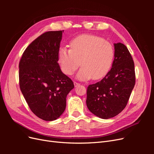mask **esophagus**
<instances>
[{
  "label": "esophagus",
  "mask_w": 154,
  "mask_h": 154,
  "mask_svg": "<svg viewBox=\"0 0 154 154\" xmlns=\"http://www.w3.org/2000/svg\"><path fill=\"white\" fill-rule=\"evenodd\" d=\"M74 86H75V87H77L78 85H80V83H78L76 82H74Z\"/></svg>",
  "instance_id": "esophagus-1"
}]
</instances>
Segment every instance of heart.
<instances>
[{
	"instance_id": "obj_1",
	"label": "heart",
	"mask_w": 154,
	"mask_h": 154,
	"mask_svg": "<svg viewBox=\"0 0 154 154\" xmlns=\"http://www.w3.org/2000/svg\"><path fill=\"white\" fill-rule=\"evenodd\" d=\"M114 50L112 44L101 37L82 35L70 42V49L60 48L58 60L62 71L72 75L80 66L78 73L81 80H99L109 72L112 64Z\"/></svg>"
}]
</instances>
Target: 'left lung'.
<instances>
[{
	"label": "left lung",
	"mask_w": 154,
	"mask_h": 154,
	"mask_svg": "<svg viewBox=\"0 0 154 154\" xmlns=\"http://www.w3.org/2000/svg\"><path fill=\"white\" fill-rule=\"evenodd\" d=\"M114 45L111 69L100 82L88 85L87 91V108L102 119L113 118L125 108L136 82L134 63L129 51L120 42Z\"/></svg>",
	"instance_id": "obj_1"
}]
</instances>
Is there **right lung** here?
I'll return each mask as SVG.
<instances>
[{
	"mask_svg": "<svg viewBox=\"0 0 154 154\" xmlns=\"http://www.w3.org/2000/svg\"><path fill=\"white\" fill-rule=\"evenodd\" d=\"M63 32L41 35L26 49L19 62V85L23 96L37 117L49 122L63 114L66 97L74 87L58 63Z\"/></svg>",
	"mask_w": 154,
	"mask_h": 154,
	"instance_id": "obj_1",
	"label": "right lung"
}]
</instances>
